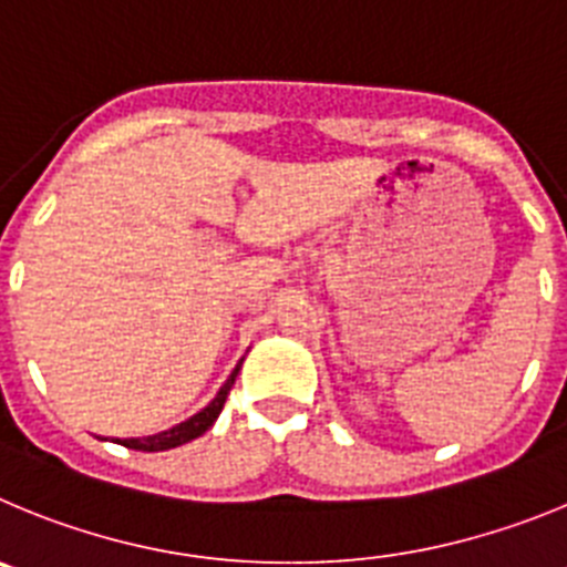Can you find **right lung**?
<instances>
[{
    "label": "right lung",
    "mask_w": 567,
    "mask_h": 567,
    "mask_svg": "<svg viewBox=\"0 0 567 567\" xmlns=\"http://www.w3.org/2000/svg\"><path fill=\"white\" fill-rule=\"evenodd\" d=\"M239 364H243V361H239ZM239 364L234 367V372H231V375H228V381L220 386V392L214 395V401L206 406V410H200V412H197V415L188 417V421L177 423V426H172V430L157 432V435H150V437H124V441H121V437H118L121 446L137 449V452H163V449L183 446V443L200 437L203 432H206L208 426H212V423L217 421V415H220V412H223V404H226L228 392H231V386H234V379H237Z\"/></svg>",
    "instance_id": "add662e5"
}]
</instances>
